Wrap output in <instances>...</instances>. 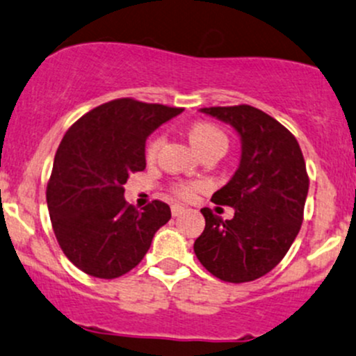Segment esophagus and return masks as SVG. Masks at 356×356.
Masks as SVG:
<instances>
[{"label": "esophagus", "mask_w": 356, "mask_h": 356, "mask_svg": "<svg viewBox=\"0 0 356 356\" xmlns=\"http://www.w3.org/2000/svg\"><path fill=\"white\" fill-rule=\"evenodd\" d=\"M183 212H185V207H181V205H171V213H173V217H179Z\"/></svg>", "instance_id": "34e87169"}]
</instances>
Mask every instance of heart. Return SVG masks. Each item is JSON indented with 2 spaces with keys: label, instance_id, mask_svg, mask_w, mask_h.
<instances>
[{
  "label": "heart",
  "instance_id": "1",
  "mask_svg": "<svg viewBox=\"0 0 356 356\" xmlns=\"http://www.w3.org/2000/svg\"><path fill=\"white\" fill-rule=\"evenodd\" d=\"M188 139L197 152H202L204 149H209L213 146H224V147L227 146V139H225L224 132L220 131V129H217L216 125L207 124V122H198V124L192 125L188 131ZM159 146H161V139H158V137L149 143L147 146L149 158H154ZM195 188H197V185L185 183V185L177 186V193L183 198H190L193 195Z\"/></svg>",
  "mask_w": 356,
  "mask_h": 356
}]
</instances>
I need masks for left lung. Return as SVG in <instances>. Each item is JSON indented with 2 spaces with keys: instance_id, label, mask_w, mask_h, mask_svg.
<instances>
[{
  "instance_id": "1",
  "label": "left lung",
  "mask_w": 356,
  "mask_h": 356,
  "mask_svg": "<svg viewBox=\"0 0 356 356\" xmlns=\"http://www.w3.org/2000/svg\"><path fill=\"white\" fill-rule=\"evenodd\" d=\"M202 113L229 124L241 140L236 173L212 195L234 209L231 220L202 209L205 229L193 244L213 277L243 284L273 270L300 231L309 178L299 143L280 122L250 105L210 106Z\"/></svg>"
}]
</instances>
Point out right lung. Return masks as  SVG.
<instances>
[{
  "instance_id": "obj_1",
  "label": "right lung",
  "mask_w": 356,
  "mask_h": 356,
  "mask_svg": "<svg viewBox=\"0 0 356 356\" xmlns=\"http://www.w3.org/2000/svg\"><path fill=\"white\" fill-rule=\"evenodd\" d=\"M183 108L120 98L97 106L66 132L47 185L57 243L74 266L117 278L140 263L171 219L164 202L129 205L124 185L146 168V140Z\"/></svg>"
}]
</instances>
